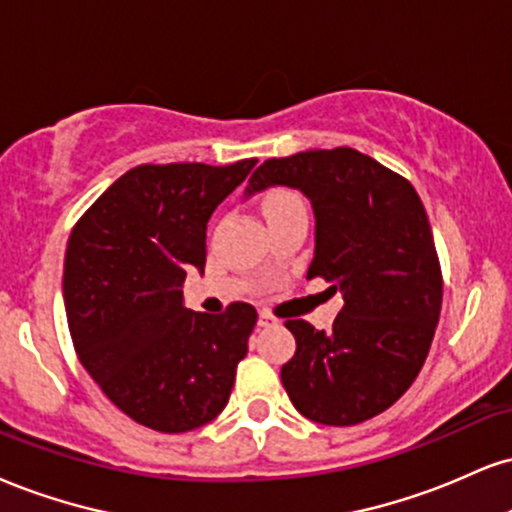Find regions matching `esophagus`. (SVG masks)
Masks as SVG:
<instances>
[{
  "mask_svg": "<svg viewBox=\"0 0 512 512\" xmlns=\"http://www.w3.org/2000/svg\"><path fill=\"white\" fill-rule=\"evenodd\" d=\"M279 319H276L274 315H269L267 310L260 312V317H257V326H274Z\"/></svg>",
  "mask_w": 512,
  "mask_h": 512,
  "instance_id": "esophagus-1",
  "label": "esophagus"
}]
</instances>
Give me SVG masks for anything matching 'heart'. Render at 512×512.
<instances>
[{
	"mask_svg": "<svg viewBox=\"0 0 512 512\" xmlns=\"http://www.w3.org/2000/svg\"><path fill=\"white\" fill-rule=\"evenodd\" d=\"M291 205H300L298 195L288 193V190H279V193H272L264 202V212H274V209L281 207H291Z\"/></svg>",
	"mask_w": 512,
	"mask_h": 512,
	"instance_id": "1",
	"label": "heart"
}]
</instances>
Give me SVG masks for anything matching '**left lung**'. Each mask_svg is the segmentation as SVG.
I'll return each mask as SVG.
<instances>
[{
  "instance_id": "1",
  "label": "left lung",
  "mask_w": 512,
  "mask_h": 512,
  "mask_svg": "<svg viewBox=\"0 0 512 512\" xmlns=\"http://www.w3.org/2000/svg\"><path fill=\"white\" fill-rule=\"evenodd\" d=\"M300 190L315 212V257L343 307L329 331L288 319L295 355L281 381L300 415L350 427L391 408L427 360L441 312V267L420 195L353 147L267 159L245 197Z\"/></svg>"
}]
</instances>
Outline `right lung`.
<instances>
[{
	"mask_svg": "<svg viewBox=\"0 0 512 512\" xmlns=\"http://www.w3.org/2000/svg\"><path fill=\"white\" fill-rule=\"evenodd\" d=\"M255 164L135 166L69 238L64 303L80 365L116 408L155 432L212 422L248 353L255 307L193 312L183 281L205 272L207 221Z\"/></svg>",
	"mask_w": 512,
	"mask_h": 512,
	"instance_id": "obj_1",
	"label": "right lung"
}]
</instances>
